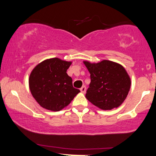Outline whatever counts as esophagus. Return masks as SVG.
Segmentation results:
<instances>
[{"mask_svg":"<svg viewBox=\"0 0 156 156\" xmlns=\"http://www.w3.org/2000/svg\"><path fill=\"white\" fill-rule=\"evenodd\" d=\"M86 89H87V88H86L85 86H83V87H82L80 89V90L82 93H85L86 92Z\"/></svg>","mask_w":156,"mask_h":156,"instance_id":"34e87169","label":"esophagus"}]
</instances>
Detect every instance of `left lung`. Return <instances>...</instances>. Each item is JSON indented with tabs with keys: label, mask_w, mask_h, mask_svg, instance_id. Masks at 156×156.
Segmentation results:
<instances>
[{
	"label": "left lung",
	"mask_w": 156,
	"mask_h": 156,
	"mask_svg": "<svg viewBox=\"0 0 156 156\" xmlns=\"http://www.w3.org/2000/svg\"><path fill=\"white\" fill-rule=\"evenodd\" d=\"M90 73L91 82L86 98L103 110L117 108L124 102L129 92L130 76L121 64L108 60L98 63L84 61Z\"/></svg>",
	"instance_id": "1"
}]
</instances>
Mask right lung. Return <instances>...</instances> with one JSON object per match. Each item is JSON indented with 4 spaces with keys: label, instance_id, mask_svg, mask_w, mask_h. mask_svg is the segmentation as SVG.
Masks as SVG:
<instances>
[{
    "label": "right lung",
    "instance_id": "right-lung-1",
    "mask_svg": "<svg viewBox=\"0 0 156 156\" xmlns=\"http://www.w3.org/2000/svg\"><path fill=\"white\" fill-rule=\"evenodd\" d=\"M72 62L53 58L37 64L29 77L32 96L42 108L58 112L67 106L80 90L73 87L67 70Z\"/></svg>",
    "mask_w": 156,
    "mask_h": 156
}]
</instances>
